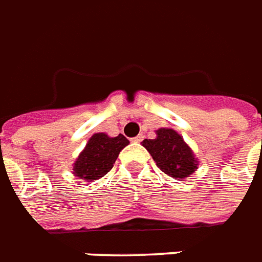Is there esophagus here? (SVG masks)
I'll return each instance as SVG.
<instances>
[{
	"instance_id": "34e87169",
	"label": "esophagus",
	"mask_w": 262,
	"mask_h": 262,
	"mask_svg": "<svg viewBox=\"0 0 262 262\" xmlns=\"http://www.w3.org/2000/svg\"><path fill=\"white\" fill-rule=\"evenodd\" d=\"M140 141H143V136H136L132 139V143H140Z\"/></svg>"
}]
</instances>
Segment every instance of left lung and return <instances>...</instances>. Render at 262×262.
Here are the masks:
<instances>
[{
  "instance_id": "8db88e82",
  "label": "left lung",
  "mask_w": 262,
  "mask_h": 262,
  "mask_svg": "<svg viewBox=\"0 0 262 262\" xmlns=\"http://www.w3.org/2000/svg\"><path fill=\"white\" fill-rule=\"evenodd\" d=\"M141 144L151 154L156 166L172 178L186 179L199 167L194 152L174 129L160 127L155 139H145Z\"/></svg>"
}]
</instances>
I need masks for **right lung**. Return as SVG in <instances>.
<instances>
[{"label": "right lung", "mask_w": 262, "mask_h": 262, "mask_svg": "<svg viewBox=\"0 0 262 262\" xmlns=\"http://www.w3.org/2000/svg\"><path fill=\"white\" fill-rule=\"evenodd\" d=\"M129 144L123 135L110 137L107 133H95L73 163V174L84 182H94L110 171L119 152Z\"/></svg>", "instance_id": "add662e5"}]
</instances>
